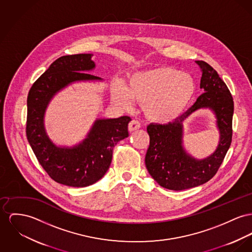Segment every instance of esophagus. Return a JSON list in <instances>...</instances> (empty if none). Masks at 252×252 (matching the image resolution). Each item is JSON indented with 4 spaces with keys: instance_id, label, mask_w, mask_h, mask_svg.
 <instances>
[{
    "instance_id": "obj_1",
    "label": "esophagus",
    "mask_w": 252,
    "mask_h": 252,
    "mask_svg": "<svg viewBox=\"0 0 252 252\" xmlns=\"http://www.w3.org/2000/svg\"><path fill=\"white\" fill-rule=\"evenodd\" d=\"M140 127H141V124H140L137 120H132V121L129 123L128 129H129L130 132H134L135 130H138Z\"/></svg>"
}]
</instances>
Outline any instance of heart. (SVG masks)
Instances as JSON below:
<instances>
[{
    "mask_svg": "<svg viewBox=\"0 0 252 252\" xmlns=\"http://www.w3.org/2000/svg\"><path fill=\"white\" fill-rule=\"evenodd\" d=\"M195 91V82L190 74L172 67H156L134 72L126 88L118 86L114 90V97L127 106L133 99L141 102L147 118L167 123L184 113Z\"/></svg>",
    "mask_w": 252,
    "mask_h": 252,
    "instance_id": "obj_1",
    "label": "heart"
}]
</instances>
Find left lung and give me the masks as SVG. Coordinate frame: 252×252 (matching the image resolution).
<instances>
[{
    "label": "left lung",
    "instance_id": "obj_1",
    "mask_svg": "<svg viewBox=\"0 0 252 252\" xmlns=\"http://www.w3.org/2000/svg\"><path fill=\"white\" fill-rule=\"evenodd\" d=\"M201 68V94L184 115L168 124L151 123L147 126L150 145L145 164L152 178L164 188L180 191L203 185L217 173L232 140L234 102L218 72L204 61H196ZM209 107L216 114L220 141L216 152L203 160H196L182 146V123L192 112Z\"/></svg>",
    "mask_w": 252,
    "mask_h": 252
}]
</instances>
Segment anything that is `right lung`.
Masks as SVG:
<instances>
[{
    "instance_id": "right-lung-1",
    "label": "right lung",
    "mask_w": 252,
    "mask_h": 252,
    "mask_svg": "<svg viewBox=\"0 0 252 252\" xmlns=\"http://www.w3.org/2000/svg\"><path fill=\"white\" fill-rule=\"evenodd\" d=\"M93 54L66 55L56 59L34 82L28 95L27 137L39 163L58 184L85 187L99 181L111 165L118 141L129 136V117L96 119L84 140L74 147H58L44 126L51 98L67 85L81 80H101L87 73L95 67Z\"/></svg>"
}]
</instances>
